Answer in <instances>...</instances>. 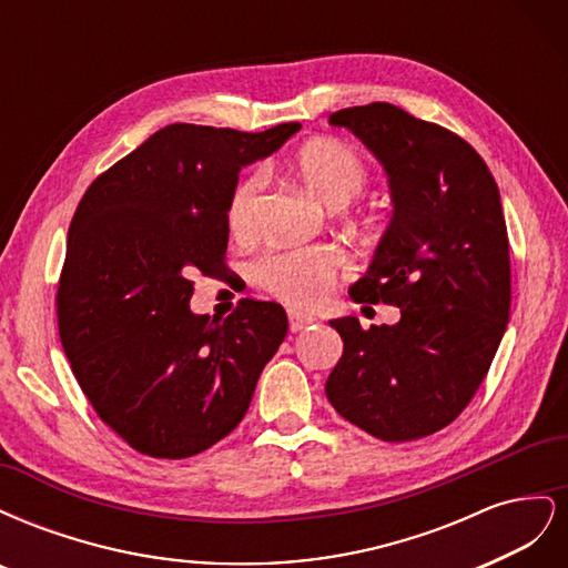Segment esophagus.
<instances>
[{
	"label": "esophagus",
	"mask_w": 568,
	"mask_h": 568,
	"mask_svg": "<svg viewBox=\"0 0 568 568\" xmlns=\"http://www.w3.org/2000/svg\"><path fill=\"white\" fill-rule=\"evenodd\" d=\"M315 322H317V320H315L313 315L301 313V311H288V326H291V332H303V329H307V326L315 324Z\"/></svg>",
	"instance_id": "obj_1"
}]
</instances>
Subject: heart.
I'll use <instances>...</instances> for the list:
<instances>
[{
	"label": "heart",
	"mask_w": 568,
	"mask_h": 568,
	"mask_svg": "<svg viewBox=\"0 0 568 568\" xmlns=\"http://www.w3.org/2000/svg\"><path fill=\"white\" fill-rule=\"evenodd\" d=\"M288 173L317 201L332 205V209L353 201L367 184L365 161L348 144L336 140H313L303 144L288 159ZM261 189V173H251L234 186L227 205V222L232 232L242 234L251 230ZM341 263L343 253L336 246L326 244L270 251L255 263V280L272 294L291 303H315L329 288Z\"/></svg>",
	"instance_id": "1"
}]
</instances>
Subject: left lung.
Instances as JSON below:
<instances>
[{
  "label": "left lung",
  "instance_id": "1",
  "mask_svg": "<svg viewBox=\"0 0 568 568\" xmlns=\"http://www.w3.org/2000/svg\"><path fill=\"white\" fill-rule=\"evenodd\" d=\"M384 165L393 213L367 272L348 294L400 307L395 324H329L343 355L326 398L363 432L403 443L455 422L505 336L509 242L484 159L440 125L374 101L329 115Z\"/></svg>",
  "mask_w": 568,
  "mask_h": 568
}]
</instances>
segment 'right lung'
Returning <instances> with one entry per match:
<instances>
[{
    "mask_svg": "<svg viewBox=\"0 0 568 568\" xmlns=\"http://www.w3.org/2000/svg\"><path fill=\"white\" fill-rule=\"evenodd\" d=\"M298 130L168 125L84 192L68 230L59 336L97 415L136 453L184 459L234 432L284 341L277 303L244 298L211 320L189 301L192 274L225 267L242 168Z\"/></svg>",
    "mask_w": 568,
    "mask_h": 568,
    "instance_id": "right-lung-1",
    "label": "right lung"
}]
</instances>
